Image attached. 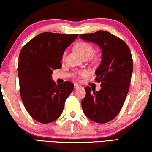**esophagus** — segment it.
<instances>
[{"mask_svg": "<svg viewBox=\"0 0 152 152\" xmlns=\"http://www.w3.org/2000/svg\"><path fill=\"white\" fill-rule=\"evenodd\" d=\"M81 87V86L80 84H74V88H75V89H77V88H80Z\"/></svg>", "mask_w": 152, "mask_h": 152, "instance_id": "obj_1", "label": "esophagus"}]
</instances>
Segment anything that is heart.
<instances>
[{
	"label": "heart",
	"mask_w": 152,
	"mask_h": 152,
	"mask_svg": "<svg viewBox=\"0 0 152 152\" xmlns=\"http://www.w3.org/2000/svg\"><path fill=\"white\" fill-rule=\"evenodd\" d=\"M75 49L83 57H85V56H90L93 53V45L91 43L86 42V41H80V42L76 43ZM65 55L66 53H64L63 54V56H62L63 59H64V57H65ZM80 74L81 75H84L86 72H82Z\"/></svg>",
	"instance_id": "heart-1"
}]
</instances>
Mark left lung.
<instances>
[{
	"label": "left lung",
	"mask_w": 152,
	"mask_h": 152,
	"mask_svg": "<svg viewBox=\"0 0 152 152\" xmlns=\"http://www.w3.org/2000/svg\"><path fill=\"white\" fill-rule=\"evenodd\" d=\"M79 37L97 44L102 54L100 65L95 72L101 89L92 91L89 86L85 87L83 111L93 121L106 123L118 115L125 101L133 72L132 53L123 40L109 32L99 30Z\"/></svg>",
	"instance_id": "8db88e82"
}]
</instances>
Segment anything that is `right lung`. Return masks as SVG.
I'll use <instances>...</instances> for the list:
<instances>
[{
	"mask_svg": "<svg viewBox=\"0 0 152 152\" xmlns=\"http://www.w3.org/2000/svg\"><path fill=\"white\" fill-rule=\"evenodd\" d=\"M77 37L78 34L43 32L20 52L18 75L21 99L31 117L41 123L59 118L66 99L73 91L72 82L56 84L51 75L53 70L61 68L64 51Z\"/></svg>",
	"mask_w": 152,
	"mask_h": 152,
	"instance_id": "right-lung-1",
	"label": "right lung"
}]
</instances>
